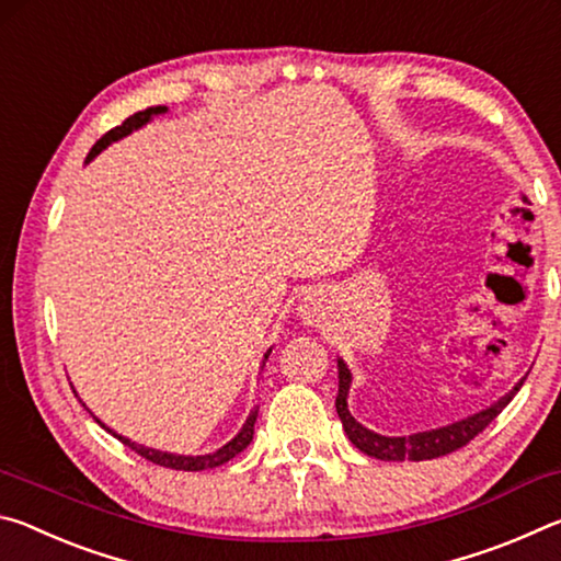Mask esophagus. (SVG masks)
Instances as JSON below:
<instances>
[{
  "label": "esophagus",
  "instance_id": "1",
  "mask_svg": "<svg viewBox=\"0 0 561 561\" xmlns=\"http://www.w3.org/2000/svg\"><path fill=\"white\" fill-rule=\"evenodd\" d=\"M299 317L304 319V324H319L321 317H324V297L319 291L304 294L299 304Z\"/></svg>",
  "mask_w": 561,
  "mask_h": 561
}]
</instances>
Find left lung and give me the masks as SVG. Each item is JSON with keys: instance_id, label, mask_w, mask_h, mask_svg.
I'll return each mask as SVG.
<instances>
[{"instance_id": "obj_1", "label": "left lung", "mask_w": 561, "mask_h": 561, "mask_svg": "<svg viewBox=\"0 0 561 561\" xmlns=\"http://www.w3.org/2000/svg\"><path fill=\"white\" fill-rule=\"evenodd\" d=\"M525 383V378L510 388V391L497 398L495 403L482 408V411L472 413L462 421H455L443 425V428H433V431H423V433H411V435H381L374 433L366 425H360L354 415L348 411V391H351V371L344 364V358H339V396H336V413L344 423V431L348 435V440L356 445L360 453H366L368 458L376 460H393V462H403V460H433L440 458V455H448L453 450L468 445L474 435L482 433L488 425L495 421V417L502 413L515 393Z\"/></svg>"}]
</instances>
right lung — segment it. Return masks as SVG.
Instances as JSON below:
<instances>
[{
    "mask_svg": "<svg viewBox=\"0 0 561 561\" xmlns=\"http://www.w3.org/2000/svg\"><path fill=\"white\" fill-rule=\"evenodd\" d=\"M160 113H168V106H153V108H146V111L133 113L130 118L123 121L121 126H116L113 130H108L106 136H103V138L99 140V144L91 148V153H89V158H87V163H89V160L96 158V156L101 153V150H106L111 144H116V140L130 136L133 130L144 128L146 123L153 121V116H160ZM270 354H272V348H267V354H264V358H262V366H264V360L270 358ZM73 393H76V391H73ZM81 403H83V401H81ZM83 408H87V403H83ZM87 411H89V408H87ZM89 413H91V411H89ZM91 415H93V413H91ZM93 421H96L103 431H108V433L116 435V438H118L123 445H128L130 450H136V453L140 455V458H146V460L156 462V465H163V468L185 470V472H197V470H213V468H220V465H225L227 460H232L234 455H240V453L247 448V445L252 443V435H254V421H257V405L252 408L250 415H247L244 425L240 428V433H237L230 443H225L222 448H217V450H213V453H205V455H178V453H168V450L146 448V445H140V443H136V440H130V438H126V435H118L116 431H111L108 425L103 423V421H99L96 415H93Z\"/></svg>",
    "mask_w": 561,
    "mask_h": 561,
    "instance_id": "obj_1",
    "label": "right lung"
}]
</instances>
